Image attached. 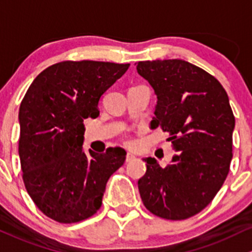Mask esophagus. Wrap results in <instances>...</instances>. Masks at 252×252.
I'll list each match as a JSON object with an SVG mask.
<instances>
[{
	"mask_svg": "<svg viewBox=\"0 0 252 252\" xmlns=\"http://www.w3.org/2000/svg\"><path fill=\"white\" fill-rule=\"evenodd\" d=\"M134 159H136V155L132 154V153H127V155H126V162L133 161Z\"/></svg>",
	"mask_w": 252,
	"mask_h": 252,
	"instance_id": "34e87169",
	"label": "esophagus"
}]
</instances>
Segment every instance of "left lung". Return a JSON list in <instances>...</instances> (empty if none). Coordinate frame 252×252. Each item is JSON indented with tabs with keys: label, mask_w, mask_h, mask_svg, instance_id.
Listing matches in <instances>:
<instances>
[{
	"label": "left lung",
	"mask_w": 252,
	"mask_h": 252,
	"mask_svg": "<svg viewBox=\"0 0 252 252\" xmlns=\"http://www.w3.org/2000/svg\"><path fill=\"white\" fill-rule=\"evenodd\" d=\"M134 65L158 98L152 128L170 132L177 152L166 167L145 158L139 194L152 214L186 220L211 203L229 172L235 126L229 98L212 75L182 59Z\"/></svg>",
	"instance_id": "left-lung-1"
}]
</instances>
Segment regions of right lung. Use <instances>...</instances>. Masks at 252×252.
Wrapping results in <instances>:
<instances>
[{"mask_svg":"<svg viewBox=\"0 0 252 252\" xmlns=\"http://www.w3.org/2000/svg\"><path fill=\"white\" fill-rule=\"evenodd\" d=\"M129 64L62 62L36 76L19 108L23 181L36 206L61 223L94 215L125 149L84 150V120L99 116L102 95Z\"/></svg>","mask_w":252,"mask_h":252,"instance_id":"obj_1","label":"right lung"}]
</instances>
